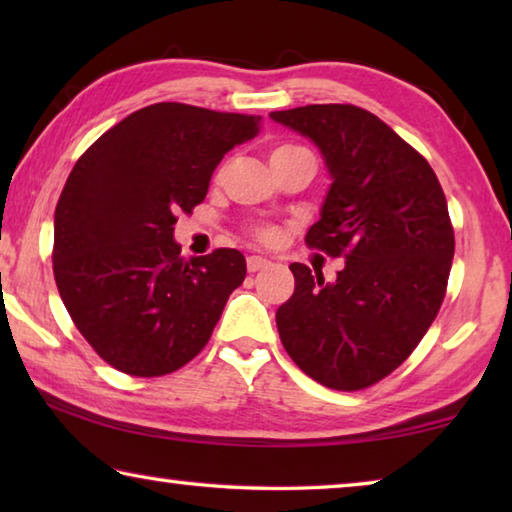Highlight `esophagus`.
<instances>
[{"label": "esophagus", "instance_id": "obj_1", "mask_svg": "<svg viewBox=\"0 0 512 512\" xmlns=\"http://www.w3.org/2000/svg\"><path fill=\"white\" fill-rule=\"evenodd\" d=\"M266 264H268V259H266V257H259V255H250V257L246 259V266H248L250 273L259 271V268H264Z\"/></svg>", "mask_w": 512, "mask_h": 512}]
</instances>
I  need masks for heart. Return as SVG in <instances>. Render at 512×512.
Instances as JSON below:
<instances>
[{"mask_svg": "<svg viewBox=\"0 0 512 512\" xmlns=\"http://www.w3.org/2000/svg\"><path fill=\"white\" fill-rule=\"evenodd\" d=\"M284 149H293V146H277L275 151H284ZM275 151H273V153H275ZM255 237L262 239V241H268V239L273 237V232L268 230V228H255Z\"/></svg>", "mask_w": 512, "mask_h": 512, "instance_id": "heart-1", "label": "heart"}]
</instances>
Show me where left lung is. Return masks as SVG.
I'll return each instance as SVG.
<instances>
[{
    "instance_id": "8db88e82",
    "label": "left lung",
    "mask_w": 512,
    "mask_h": 512,
    "mask_svg": "<svg viewBox=\"0 0 512 512\" xmlns=\"http://www.w3.org/2000/svg\"><path fill=\"white\" fill-rule=\"evenodd\" d=\"M309 137L332 185L305 241L345 257L334 282L291 264L277 309L284 350L318 384L359 391L400 366L443 305L454 259L447 201L429 162L372 112L316 103L271 112Z\"/></svg>"
}]
</instances>
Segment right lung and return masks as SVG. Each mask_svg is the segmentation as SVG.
Wrapping results in <instances>:
<instances>
[{
  "label": "right lung",
  "mask_w": 512,
  "mask_h": 512,
  "mask_svg": "<svg viewBox=\"0 0 512 512\" xmlns=\"http://www.w3.org/2000/svg\"><path fill=\"white\" fill-rule=\"evenodd\" d=\"M257 115L153 103L103 133L69 173L54 214V277L74 325L133 377L183 368L246 277L235 248L180 255L173 225L203 203L223 155Z\"/></svg>",
  "instance_id": "obj_1"
}]
</instances>
